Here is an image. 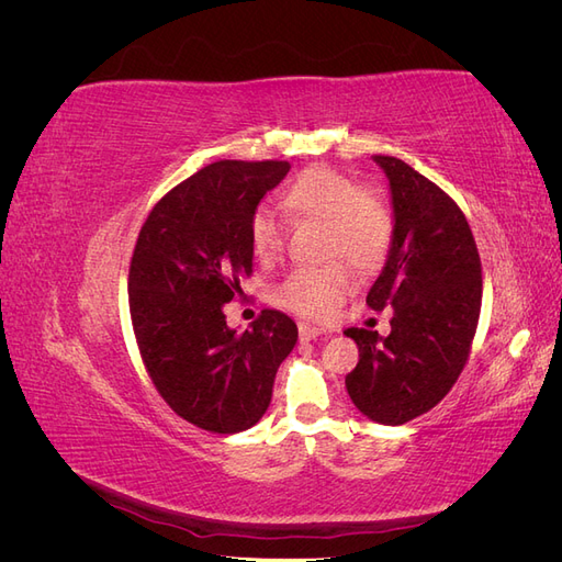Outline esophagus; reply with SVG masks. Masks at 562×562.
<instances>
[{"label": "esophagus", "mask_w": 562, "mask_h": 562, "mask_svg": "<svg viewBox=\"0 0 562 562\" xmlns=\"http://www.w3.org/2000/svg\"><path fill=\"white\" fill-rule=\"evenodd\" d=\"M297 333H300V339H316L323 335L321 328L310 326V323H297Z\"/></svg>", "instance_id": "obj_1"}]
</instances>
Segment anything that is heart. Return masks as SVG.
I'll return each instance as SVG.
<instances>
[{"instance_id": "b5f03b06", "label": "heart", "mask_w": 562, "mask_h": 562, "mask_svg": "<svg viewBox=\"0 0 562 562\" xmlns=\"http://www.w3.org/2000/svg\"><path fill=\"white\" fill-rule=\"evenodd\" d=\"M283 203L295 215L323 220L318 267H300L271 288V300L300 318L326 321L353 291L356 277L378 271L391 252L396 217L389 201L372 187L328 166H312L288 184ZM250 248L269 265L285 250V223L262 203L252 211Z\"/></svg>"}]
</instances>
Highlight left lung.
Segmentation results:
<instances>
[{
	"instance_id": "left-lung-1",
	"label": "left lung",
	"mask_w": 562,
	"mask_h": 562,
	"mask_svg": "<svg viewBox=\"0 0 562 562\" xmlns=\"http://www.w3.org/2000/svg\"><path fill=\"white\" fill-rule=\"evenodd\" d=\"M394 199L396 234L368 307L391 310V333L345 330L359 345L347 391L372 422L429 413L462 375L481 318V255L462 209L396 157L378 155Z\"/></svg>"
}]
</instances>
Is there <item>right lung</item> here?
<instances>
[{
  "label": "right lung",
  "mask_w": 562,
  "mask_h": 562,
  "mask_svg": "<svg viewBox=\"0 0 562 562\" xmlns=\"http://www.w3.org/2000/svg\"><path fill=\"white\" fill-rule=\"evenodd\" d=\"M288 161H215L166 192L133 248L128 310L147 375L171 411L211 434L260 422L281 361L297 342L293 318L262 310L252 330L227 328L223 304L252 274L248 225Z\"/></svg>",
  "instance_id": "add662e5"
}]
</instances>
